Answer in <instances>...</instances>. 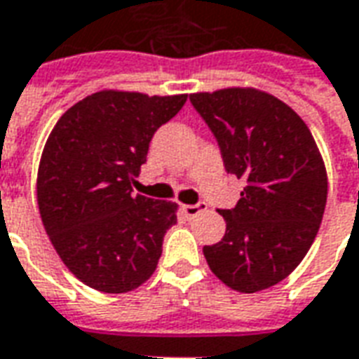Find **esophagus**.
I'll list each match as a JSON object with an SVG mask.
<instances>
[{
  "instance_id": "1",
  "label": "esophagus",
  "mask_w": 359,
  "mask_h": 359,
  "mask_svg": "<svg viewBox=\"0 0 359 359\" xmlns=\"http://www.w3.org/2000/svg\"><path fill=\"white\" fill-rule=\"evenodd\" d=\"M208 210V205L204 204V202H198V204H187L182 205V212L188 215V217H196L198 214H202V212H205Z\"/></svg>"
}]
</instances>
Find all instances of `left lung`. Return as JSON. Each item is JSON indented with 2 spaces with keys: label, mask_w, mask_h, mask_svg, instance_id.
<instances>
[{
  "label": "left lung",
  "mask_w": 359,
  "mask_h": 359,
  "mask_svg": "<svg viewBox=\"0 0 359 359\" xmlns=\"http://www.w3.org/2000/svg\"><path fill=\"white\" fill-rule=\"evenodd\" d=\"M217 140L223 167L245 180L239 202L204 257L223 284L255 293L282 282L317 237L327 171L309 128L285 102L257 89L190 95Z\"/></svg>",
  "instance_id": "obj_1"
}]
</instances>
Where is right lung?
I'll return each instance as SVG.
<instances>
[{
  "label": "right lung",
  "mask_w": 359,
  "mask_h": 359,
  "mask_svg": "<svg viewBox=\"0 0 359 359\" xmlns=\"http://www.w3.org/2000/svg\"><path fill=\"white\" fill-rule=\"evenodd\" d=\"M187 95L101 91L62 114L44 145L36 196L54 249L85 285L136 290L154 274L177 204L140 196L132 182L149 142Z\"/></svg>",
  "instance_id": "add662e5"
}]
</instances>
